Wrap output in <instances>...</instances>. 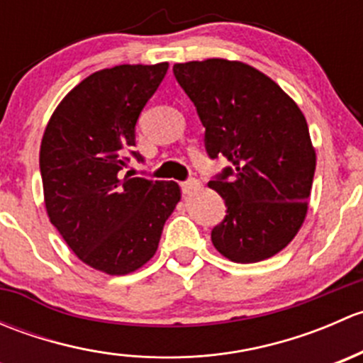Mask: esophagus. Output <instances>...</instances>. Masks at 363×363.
Listing matches in <instances>:
<instances>
[{"label": "esophagus", "instance_id": "esophagus-1", "mask_svg": "<svg viewBox=\"0 0 363 363\" xmlns=\"http://www.w3.org/2000/svg\"><path fill=\"white\" fill-rule=\"evenodd\" d=\"M181 188H182V193H184V195H189V193H193V191H199V189L202 188V184H200L196 179H189V181L182 182Z\"/></svg>", "mask_w": 363, "mask_h": 363}]
</instances>
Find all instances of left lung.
Masks as SVG:
<instances>
[{
	"label": "left lung",
	"instance_id": "left-lung-1",
	"mask_svg": "<svg viewBox=\"0 0 363 363\" xmlns=\"http://www.w3.org/2000/svg\"><path fill=\"white\" fill-rule=\"evenodd\" d=\"M174 75L205 126L208 156L232 163L208 182L226 203L212 244L235 263L277 255L303 225L316 170L302 111L270 77L240 61L177 63Z\"/></svg>",
	"mask_w": 363,
	"mask_h": 363
}]
</instances>
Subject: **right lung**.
<instances>
[{
	"instance_id": "add662e5",
	"label": "right lung",
	"mask_w": 363,
	"mask_h": 363,
	"mask_svg": "<svg viewBox=\"0 0 363 363\" xmlns=\"http://www.w3.org/2000/svg\"><path fill=\"white\" fill-rule=\"evenodd\" d=\"M167 69L158 63L94 72L61 100L43 131L47 216L79 259L108 276L135 272L155 256L181 200L177 182L119 175L138 116Z\"/></svg>"
}]
</instances>
